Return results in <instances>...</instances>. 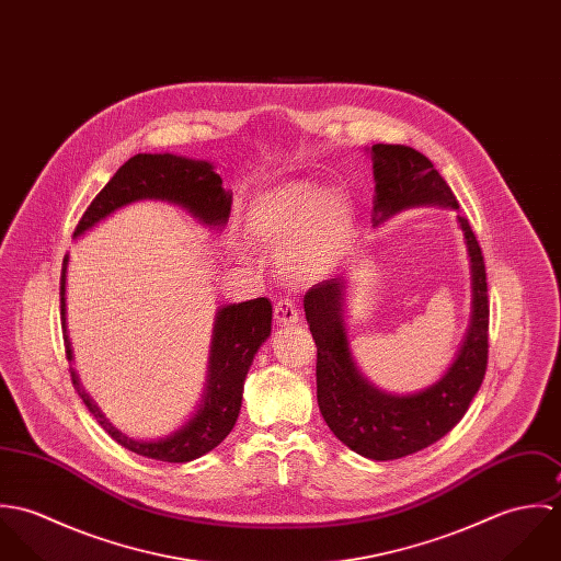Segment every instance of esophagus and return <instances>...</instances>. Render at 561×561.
Here are the masks:
<instances>
[{"label": "esophagus", "mask_w": 561, "mask_h": 561, "mask_svg": "<svg viewBox=\"0 0 561 561\" xmlns=\"http://www.w3.org/2000/svg\"><path fill=\"white\" fill-rule=\"evenodd\" d=\"M274 320L283 325H294L298 321V307L289 298H280L274 307Z\"/></svg>", "instance_id": "obj_1"}]
</instances>
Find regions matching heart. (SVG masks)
<instances>
[{
	"mask_svg": "<svg viewBox=\"0 0 561 561\" xmlns=\"http://www.w3.org/2000/svg\"><path fill=\"white\" fill-rule=\"evenodd\" d=\"M352 205L343 194L323 192L307 181L285 183L256 198L248 231L261 245L283 253V270L294 278L325 274L352 231Z\"/></svg>",
	"mask_w": 561,
	"mask_h": 561,
	"instance_id": "heart-1",
	"label": "heart"
}]
</instances>
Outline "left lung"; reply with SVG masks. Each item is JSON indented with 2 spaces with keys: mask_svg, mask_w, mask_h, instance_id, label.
Masks as SVG:
<instances>
[{
  "mask_svg": "<svg viewBox=\"0 0 561 561\" xmlns=\"http://www.w3.org/2000/svg\"><path fill=\"white\" fill-rule=\"evenodd\" d=\"M374 227L403 209L438 205L458 209V201L423 153L403 145H374ZM471 256V325L465 343L432 387L393 396L371 385L356 367L345 323V278L313 285L305 296L309 330L318 345V403L332 434L369 460H398L416 454L451 432L469 410L488 365V285L480 243L467 218L458 216Z\"/></svg>",
  "mask_w": 561,
  "mask_h": 561,
  "instance_id": "8db88e82",
  "label": "left lung"
}]
</instances>
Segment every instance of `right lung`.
<instances>
[{
	"instance_id": "obj_1",
	"label": "right lung",
	"mask_w": 561,
	"mask_h": 561,
	"mask_svg": "<svg viewBox=\"0 0 561 561\" xmlns=\"http://www.w3.org/2000/svg\"><path fill=\"white\" fill-rule=\"evenodd\" d=\"M138 201H165L183 207L209 229H222L231 214V192L222 187L220 174L209 161L179 158L172 153H138L125 161L107 185L94 196L73 238H80L96 222ZM67 263L60 278V316L67 358L73 360L71 341L67 334ZM272 332V305L267 298H256L240 305H227L216 313L211 354L207 367V387L194 416L176 432L160 440H138L118 432L99 410V405L81 389L80 378L71 367V380L85 408L99 425L125 449L160 460L190 462L216 449L233 430L240 416L243 380L256 350Z\"/></svg>"
}]
</instances>
